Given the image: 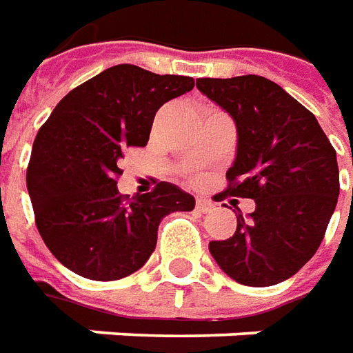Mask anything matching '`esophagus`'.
<instances>
[{
    "mask_svg": "<svg viewBox=\"0 0 353 353\" xmlns=\"http://www.w3.org/2000/svg\"><path fill=\"white\" fill-rule=\"evenodd\" d=\"M196 209L199 212H207L212 209V201L209 199H205V197H197L196 199Z\"/></svg>",
    "mask_w": 353,
    "mask_h": 353,
    "instance_id": "esophagus-1",
    "label": "esophagus"
}]
</instances>
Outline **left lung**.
Instances as JSON below:
<instances>
[{"instance_id":"left-lung-1","label":"left lung","mask_w":353,"mask_h":353,"mask_svg":"<svg viewBox=\"0 0 353 353\" xmlns=\"http://www.w3.org/2000/svg\"><path fill=\"white\" fill-rule=\"evenodd\" d=\"M196 87L236 123L226 194L256 205L247 219L239 212L234 236L211 241L209 251L237 283H281L323 241L341 192L336 152L316 116L266 77H203Z\"/></svg>"}]
</instances>
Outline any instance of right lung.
Wrapping results in <instances>:
<instances>
[{
  "mask_svg": "<svg viewBox=\"0 0 353 353\" xmlns=\"http://www.w3.org/2000/svg\"><path fill=\"white\" fill-rule=\"evenodd\" d=\"M194 89V77L117 64L62 99L37 132L26 186L45 245L62 266L94 281L141 270L169 212L196 199L171 182L125 201L117 167L129 146H146L156 112Z\"/></svg>",
  "mask_w": 353,
  "mask_h": 353,
  "instance_id": "obj_1",
  "label": "right lung"
}]
</instances>
